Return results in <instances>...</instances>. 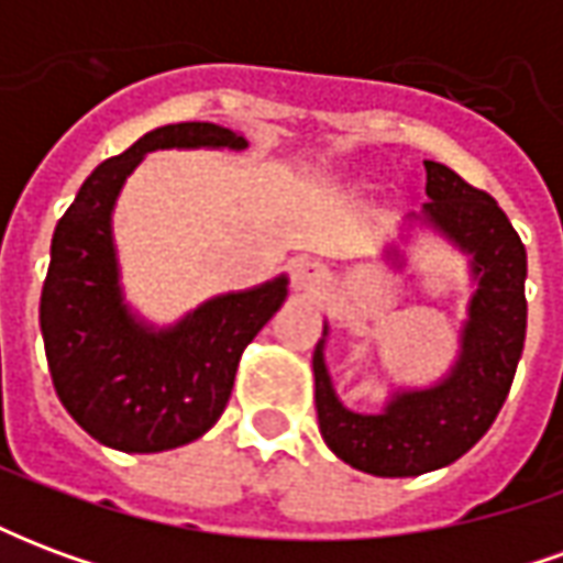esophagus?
<instances>
[{
    "label": "esophagus",
    "instance_id": "1",
    "mask_svg": "<svg viewBox=\"0 0 563 563\" xmlns=\"http://www.w3.org/2000/svg\"><path fill=\"white\" fill-rule=\"evenodd\" d=\"M322 283H325V268H322L319 262H301V265L295 268V286H298V289L313 292Z\"/></svg>",
    "mask_w": 563,
    "mask_h": 563
}]
</instances>
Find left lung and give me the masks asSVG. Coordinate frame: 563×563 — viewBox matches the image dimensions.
I'll list each match as a JSON object with an SVG mask.
<instances>
[{"instance_id":"1","label":"left lung","mask_w":563,"mask_h":563,"mask_svg":"<svg viewBox=\"0 0 563 563\" xmlns=\"http://www.w3.org/2000/svg\"><path fill=\"white\" fill-rule=\"evenodd\" d=\"M428 184L422 213L431 225L471 256L476 292L461 329V353L446 377L428 389L391 395L383 413H353L341 404L325 367V334L313 350L317 416L322 440L341 461L374 476H419L459 461L492 428L519 367L528 325L525 277L528 253L497 201L459 174L424 162ZM398 262V250H389Z\"/></svg>"}]
</instances>
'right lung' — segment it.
Masks as SVG:
<instances>
[{
    "label": "right lung",
    "mask_w": 563,
    "mask_h": 563,
    "mask_svg": "<svg viewBox=\"0 0 563 563\" xmlns=\"http://www.w3.org/2000/svg\"><path fill=\"white\" fill-rule=\"evenodd\" d=\"M229 147L246 139L217 123H174L104 159L56 222L42 289V338L68 416L120 452H165L220 419L246 343L286 301V277L210 298L177 325L153 329L123 301L111 213L150 150Z\"/></svg>",
    "instance_id": "right-lung-1"
}]
</instances>
